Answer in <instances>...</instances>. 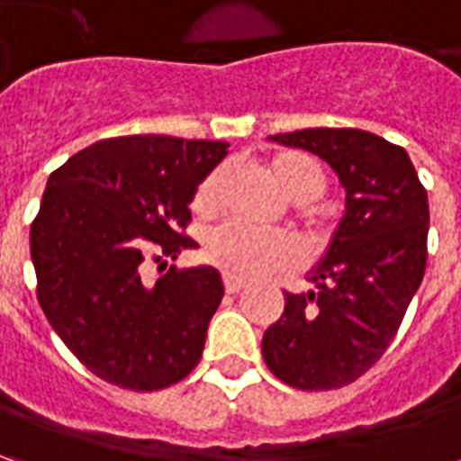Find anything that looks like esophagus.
Wrapping results in <instances>:
<instances>
[{
    "label": "esophagus",
    "instance_id": "obj_1",
    "mask_svg": "<svg viewBox=\"0 0 461 461\" xmlns=\"http://www.w3.org/2000/svg\"><path fill=\"white\" fill-rule=\"evenodd\" d=\"M244 289V281L234 279V276H224V291L227 294H240Z\"/></svg>",
    "mask_w": 461,
    "mask_h": 461
}]
</instances>
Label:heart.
Masks as SVG:
<instances>
[{
	"label": "heart",
	"instance_id": "heart-1",
	"mask_svg": "<svg viewBox=\"0 0 461 461\" xmlns=\"http://www.w3.org/2000/svg\"><path fill=\"white\" fill-rule=\"evenodd\" d=\"M269 175L279 185L281 192L299 204L319 200L329 187L326 167L321 165L319 158L303 150H279L276 155H271ZM221 185H224V167H217L197 185L194 197H192L194 212L212 214L217 210ZM309 227L316 234V240H326L329 231H326V221L321 217H311ZM204 259L227 276L257 279L271 271L296 269L303 261V249L299 240L289 231H259L244 227L240 221H230V224L217 227L207 237Z\"/></svg>",
	"mask_w": 461,
	"mask_h": 461
}]
</instances>
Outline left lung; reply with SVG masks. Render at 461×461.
I'll return each mask as SVG.
<instances>
[{"mask_svg":"<svg viewBox=\"0 0 461 461\" xmlns=\"http://www.w3.org/2000/svg\"><path fill=\"white\" fill-rule=\"evenodd\" d=\"M319 155L346 187V214L311 281L289 294L261 353L281 383L299 390L350 385L395 339L427 264V190L405 148L357 128L271 135Z\"/></svg>","mask_w":461,"mask_h":461,"instance_id":"left-lung-1","label":"left lung"}]
</instances>
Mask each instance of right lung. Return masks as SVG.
Listing matches in <instances>:
<instances>
[{"label":"right lung","instance_id":"right-lung-1","mask_svg":"<svg viewBox=\"0 0 461 461\" xmlns=\"http://www.w3.org/2000/svg\"><path fill=\"white\" fill-rule=\"evenodd\" d=\"M227 148L121 135L51 172L32 221L36 296L66 348L105 383L152 393L200 363L224 296L220 271L170 267L155 284L142 271L194 244L190 202Z\"/></svg>","mask_w":461,"mask_h":461}]
</instances>
